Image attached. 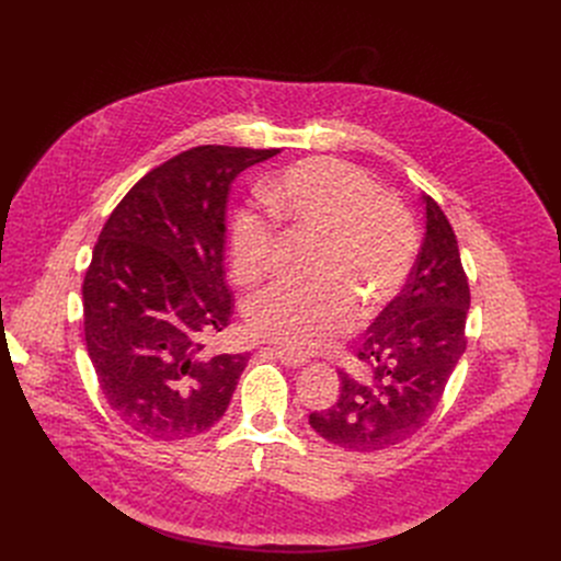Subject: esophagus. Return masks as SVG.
Segmentation results:
<instances>
[{
	"mask_svg": "<svg viewBox=\"0 0 561 561\" xmlns=\"http://www.w3.org/2000/svg\"><path fill=\"white\" fill-rule=\"evenodd\" d=\"M275 353V357L284 364V366H290V368H299V366H304L306 364V357L304 355H297V353H293V351H286V348H275L273 351Z\"/></svg>",
	"mask_w": 561,
	"mask_h": 561,
	"instance_id": "1",
	"label": "esophagus"
}]
</instances>
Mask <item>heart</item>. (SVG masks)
Returning a JSON list of instances; mask_svg holds the SVG:
<instances>
[{
    "mask_svg": "<svg viewBox=\"0 0 561 561\" xmlns=\"http://www.w3.org/2000/svg\"><path fill=\"white\" fill-rule=\"evenodd\" d=\"M264 202L290 230L322 239L317 282L324 286H271L253 295L247 322L260 340L295 353L317 351L355 327L357 306L370 319L407 288L417 260L415 224L364 171L310 157L275 175ZM275 244L277 230L266 215L239 210L230 234L234 277L262 279Z\"/></svg>",
    "mask_w": 561,
    "mask_h": 561,
    "instance_id": "heart-1",
    "label": "heart"
}]
</instances>
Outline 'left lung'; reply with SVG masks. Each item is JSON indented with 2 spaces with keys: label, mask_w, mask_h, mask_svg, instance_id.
Masks as SVG:
<instances>
[{
  "label": "left lung",
  "mask_w": 561,
  "mask_h": 561,
  "mask_svg": "<svg viewBox=\"0 0 561 561\" xmlns=\"http://www.w3.org/2000/svg\"><path fill=\"white\" fill-rule=\"evenodd\" d=\"M424 204L426 237L411 279L357 348L366 373L340 370L337 402L308 417L319 435L342 448L373 453L415 435L437 411L466 351L470 288L457 237L431 195Z\"/></svg>",
  "instance_id": "1"
}]
</instances>
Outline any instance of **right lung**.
Masks as SVG:
<instances>
[{"instance_id":"obj_1","label":"right lung","mask_w":561,"mask_h":561,"mask_svg":"<svg viewBox=\"0 0 561 561\" xmlns=\"http://www.w3.org/2000/svg\"><path fill=\"white\" fill-rule=\"evenodd\" d=\"M279 148L195 146L146 173L104 224L84 277V335L100 388L133 431L175 442L226 413L251 355H215L232 180Z\"/></svg>"}]
</instances>
